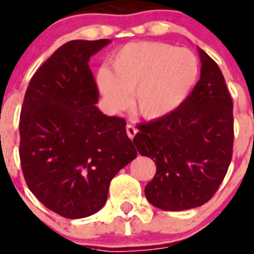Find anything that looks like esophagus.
<instances>
[{"label":"esophagus","mask_w":254,"mask_h":254,"mask_svg":"<svg viewBox=\"0 0 254 254\" xmlns=\"http://www.w3.org/2000/svg\"><path fill=\"white\" fill-rule=\"evenodd\" d=\"M136 132H137V130H136V127H134V125H131V124H127V136L130 137V139H134V136L135 135H136Z\"/></svg>","instance_id":"esophagus-1"}]
</instances>
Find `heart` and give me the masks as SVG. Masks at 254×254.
Instances as JSON below:
<instances>
[{
  "label": "heart",
  "mask_w": 254,
  "mask_h": 254,
  "mask_svg": "<svg viewBox=\"0 0 254 254\" xmlns=\"http://www.w3.org/2000/svg\"><path fill=\"white\" fill-rule=\"evenodd\" d=\"M199 76L191 51L157 42L130 43L109 63V71L97 73L99 91L111 108L127 107L147 120L165 118L184 103Z\"/></svg>",
  "instance_id": "1"
}]
</instances>
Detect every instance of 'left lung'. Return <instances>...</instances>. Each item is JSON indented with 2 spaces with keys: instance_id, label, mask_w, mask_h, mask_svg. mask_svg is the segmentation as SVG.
<instances>
[{
  "instance_id": "obj_1",
  "label": "left lung",
  "mask_w": 254,
  "mask_h": 254,
  "mask_svg": "<svg viewBox=\"0 0 254 254\" xmlns=\"http://www.w3.org/2000/svg\"><path fill=\"white\" fill-rule=\"evenodd\" d=\"M200 79L179 108L137 127L134 143L152 158L156 175L145 187L153 206L167 211L205 204L224 181L232 158V98L217 64L200 48Z\"/></svg>"
}]
</instances>
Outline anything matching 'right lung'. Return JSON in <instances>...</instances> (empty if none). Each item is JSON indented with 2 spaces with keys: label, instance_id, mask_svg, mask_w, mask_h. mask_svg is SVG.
Here are the masks:
<instances>
[{
  "label": "right lung",
  "instance_id": "right-lung-1",
  "mask_svg": "<svg viewBox=\"0 0 254 254\" xmlns=\"http://www.w3.org/2000/svg\"><path fill=\"white\" fill-rule=\"evenodd\" d=\"M109 39L71 40L29 82L19 122V157L28 188L67 219L103 207L111 181L137 152L127 122L96 107L98 87L88 61Z\"/></svg>",
  "mask_w": 254,
  "mask_h": 254
}]
</instances>
